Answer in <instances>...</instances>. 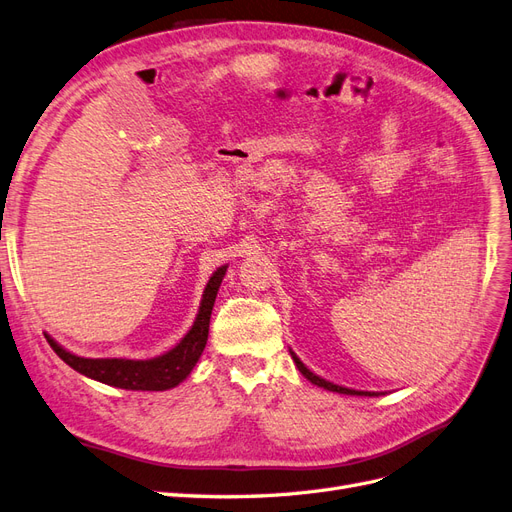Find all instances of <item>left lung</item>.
<instances>
[{"label":"left lung","mask_w":512,"mask_h":512,"mask_svg":"<svg viewBox=\"0 0 512 512\" xmlns=\"http://www.w3.org/2000/svg\"><path fill=\"white\" fill-rule=\"evenodd\" d=\"M294 356V362H296V367H298V371L309 379L311 384H315V386H319V388H326V390H332V392H341V394H369L371 397V392H360V390H349V388H343V386H337V384H330V382H326V379H321V377H317L315 373H311L309 369L304 367V364L300 362V358L296 356V354H291Z\"/></svg>","instance_id":"left-lung-1"}]
</instances>
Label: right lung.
I'll use <instances>...</instances> for the list:
<instances>
[{
  "label": "right lung",
  "instance_id": "obj_1",
  "mask_svg": "<svg viewBox=\"0 0 512 512\" xmlns=\"http://www.w3.org/2000/svg\"><path fill=\"white\" fill-rule=\"evenodd\" d=\"M227 266L218 268L210 283L203 291V300L199 306V315L193 328L188 330L186 337L175 345L171 352L152 358V360H124V358H81L66 352L64 347L57 345L49 334H45L53 352L60 356L68 367L96 379V382L109 384L124 390H169L178 386L188 377L197 364L203 347L208 343L210 332V315L216 300V291L221 287Z\"/></svg>",
  "mask_w": 512,
  "mask_h": 512
}]
</instances>
